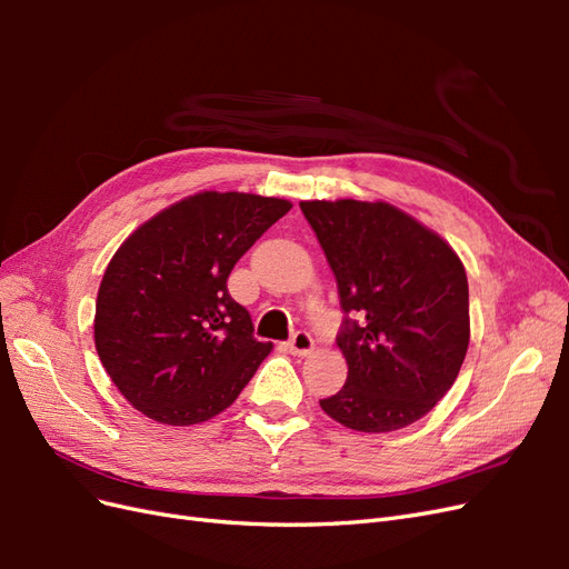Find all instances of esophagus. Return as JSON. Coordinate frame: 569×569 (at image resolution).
Wrapping results in <instances>:
<instances>
[{"mask_svg": "<svg viewBox=\"0 0 569 569\" xmlns=\"http://www.w3.org/2000/svg\"><path fill=\"white\" fill-rule=\"evenodd\" d=\"M316 349V341L308 332H297L289 339V351L295 356H311Z\"/></svg>", "mask_w": 569, "mask_h": 569, "instance_id": "1", "label": "esophagus"}]
</instances>
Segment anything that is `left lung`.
Returning <instances> with one entry per match:
<instances>
[{
	"mask_svg": "<svg viewBox=\"0 0 569 569\" xmlns=\"http://www.w3.org/2000/svg\"><path fill=\"white\" fill-rule=\"evenodd\" d=\"M330 263L349 375L320 408L382 435L427 416L456 382L470 343L468 274L451 244L387 201H301Z\"/></svg>",
	"mask_w": 569,
	"mask_h": 569,
	"instance_id": "8db88e82",
	"label": "left lung"
}]
</instances>
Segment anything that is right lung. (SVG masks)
<instances>
[{
    "mask_svg": "<svg viewBox=\"0 0 569 569\" xmlns=\"http://www.w3.org/2000/svg\"><path fill=\"white\" fill-rule=\"evenodd\" d=\"M289 209L287 199L199 192L118 247L99 284L94 347L132 408L187 427L234 403L272 343L253 339L228 278Z\"/></svg>",
    "mask_w": 569,
    "mask_h": 569,
    "instance_id": "right-lung-1",
    "label": "right lung"
}]
</instances>
